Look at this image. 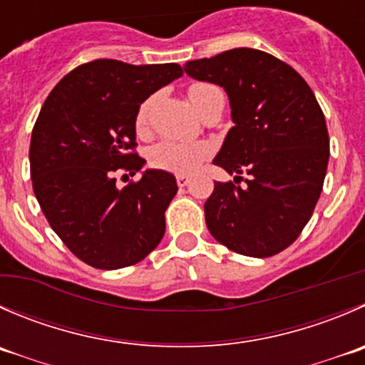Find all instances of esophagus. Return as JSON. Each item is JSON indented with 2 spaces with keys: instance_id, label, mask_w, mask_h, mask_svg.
<instances>
[{
  "instance_id": "esophagus-1",
  "label": "esophagus",
  "mask_w": 365,
  "mask_h": 365,
  "mask_svg": "<svg viewBox=\"0 0 365 365\" xmlns=\"http://www.w3.org/2000/svg\"><path fill=\"white\" fill-rule=\"evenodd\" d=\"M176 183H178V187H187L190 183V178L185 175H178L176 176Z\"/></svg>"
}]
</instances>
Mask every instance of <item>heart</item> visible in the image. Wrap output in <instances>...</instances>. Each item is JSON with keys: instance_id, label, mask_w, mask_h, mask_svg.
<instances>
[{"instance_id": "heart-1", "label": "heart", "mask_w": 365, "mask_h": 365, "mask_svg": "<svg viewBox=\"0 0 365 365\" xmlns=\"http://www.w3.org/2000/svg\"><path fill=\"white\" fill-rule=\"evenodd\" d=\"M215 88L210 83H192L189 87V100L194 110H197L203 94ZM148 105L144 103L137 114V128L143 130L146 125ZM210 153V148L205 143H178V140H160L150 150V164L164 171L176 175H189L192 173Z\"/></svg>"}]
</instances>
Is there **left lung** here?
<instances>
[{
  "label": "left lung",
  "instance_id": "left-lung-1",
  "mask_svg": "<svg viewBox=\"0 0 365 365\" xmlns=\"http://www.w3.org/2000/svg\"><path fill=\"white\" fill-rule=\"evenodd\" d=\"M197 81L225 88L233 126L215 165L246 185L215 182L205 221L217 242L265 258L291 246L312 215L327 176V121L307 81L282 60L251 48L187 62Z\"/></svg>",
  "mask_w": 365,
  "mask_h": 365
}]
</instances>
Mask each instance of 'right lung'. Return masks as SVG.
Returning <instances> with one entry per match:
<instances>
[{
    "label": "right lung",
    "instance_id": "right-lung-1",
    "mask_svg": "<svg viewBox=\"0 0 365 365\" xmlns=\"http://www.w3.org/2000/svg\"><path fill=\"white\" fill-rule=\"evenodd\" d=\"M183 74L178 63L94 60L71 71L46 98L31 132L34 192L62 242L85 264L121 269L146 258L165 232L176 178L132 153L139 108ZM140 170L125 190L115 173Z\"/></svg>",
    "mask_w": 365,
    "mask_h": 365
}]
</instances>
